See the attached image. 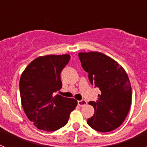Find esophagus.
Listing matches in <instances>:
<instances>
[{
  "instance_id": "34e87169",
  "label": "esophagus",
  "mask_w": 147,
  "mask_h": 147,
  "mask_svg": "<svg viewBox=\"0 0 147 147\" xmlns=\"http://www.w3.org/2000/svg\"><path fill=\"white\" fill-rule=\"evenodd\" d=\"M87 105V102L84 99H82L80 101H78V105L80 106V107H82L84 105Z\"/></svg>"
}]
</instances>
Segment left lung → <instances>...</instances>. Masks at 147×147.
<instances>
[{"label":"left lung","instance_id":"1","mask_svg":"<svg viewBox=\"0 0 147 147\" xmlns=\"http://www.w3.org/2000/svg\"><path fill=\"white\" fill-rule=\"evenodd\" d=\"M79 58L90 84L100 90L96 102H89L95 112L87 123L98 132L114 130L124 122L130 108L129 77L117 62L102 53L80 52Z\"/></svg>","mask_w":147,"mask_h":147}]
</instances>
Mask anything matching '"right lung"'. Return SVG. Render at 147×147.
Here are the masks:
<instances>
[{
  "mask_svg": "<svg viewBox=\"0 0 147 147\" xmlns=\"http://www.w3.org/2000/svg\"><path fill=\"white\" fill-rule=\"evenodd\" d=\"M70 59L68 54L40 57L22 74V106L28 119L38 129L49 132L60 129L77 105L74 98L54 96L62 88L61 72Z\"/></svg>",
  "mask_w": 147,
  "mask_h": 147,
  "instance_id": "1",
  "label": "right lung"
}]
</instances>
